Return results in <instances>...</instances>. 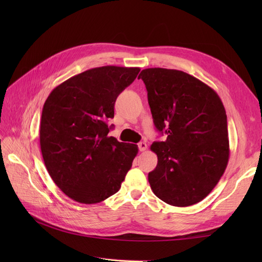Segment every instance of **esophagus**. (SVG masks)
Here are the masks:
<instances>
[{"label": "esophagus", "mask_w": 262, "mask_h": 262, "mask_svg": "<svg viewBox=\"0 0 262 262\" xmlns=\"http://www.w3.org/2000/svg\"><path fill=\"white\" fill-rule=\"evenodd\" d=\"M138 146H139V149L141 150V152H144V150L147 149V144L145 143V142H140Z\"/></svg>", "instance_id": "obj_1"}]
</instances>
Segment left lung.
<instances>
[{
  "mask_svg": "<svg viewBox=\"0 0 262 262\" xmlns=\"http://www.w3.org/2000/svg\"><path fill=\"white\" fill-rule=\"evenodd\" d=\"M158 131L156 168L148 182L157 198L173 207L203 200L223 176L229 158L227 117L216 92L178 70L150 68L139 75Z\"/></svg>",
  "mask_w": 262,
  "mask_h": 262,
  "instance_id": "8db88e82",
  "label": "left lung"
}]
</instances>
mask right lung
Returning a JSON list of instances; mask_svg holds the SVG:
<instances>
[{"label":"right lung","instance_id":"1","mask_svg":"<svg viewBox=\"0 0 262 262\" xmlns=\"http://www.w3.org/2000/svg\"><path fill=\"white\" fill-rule=\"evenodd\" d=\"M140 68L107 66L61 83L47 98L40 121V148L50 177L71 199L94 204L121 187L138 145L108 137L115 102Z\"/></svg>","mask_w":262,"mask_h":262}]
</instances>
